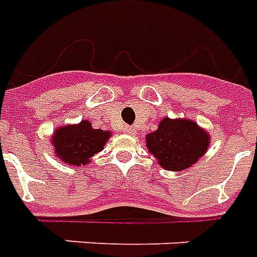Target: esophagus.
I'll use <instances>...</instances> for the list:
<instances>
[{"label":"esophagus","instance_id":"1","mask_svg":"<svg viewBox=\"0 0 257 257\" xmlns=\"http://www.w3.org/2000/svg\"><path fill=\"white\" fill-rule=\"evenodd\" d=\"M124 132L127 133V134L133 136V134H136V128H134V127H132V125H127V127H124Z\"/></svg>","mask_w":257,"mask_h":257}]
</instances>
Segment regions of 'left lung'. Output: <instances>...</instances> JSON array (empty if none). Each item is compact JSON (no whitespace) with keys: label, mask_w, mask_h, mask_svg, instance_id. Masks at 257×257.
<instances>
[{"label":"left lung","mask_w":257,"mask_h":257,"mask_svg":"<svg viewBox=\"0 0 257 257\" xmlns=\"http://www.w3.org/2000/svg\"><path fill=\"white\" fill-rule=\"evenodd\" d=\"M147 149L165 170L181 172L206 154L210 134L190 119L163 117L158 128L145 136Z\"/></svg>","instance_id":"1"}]
</instances>
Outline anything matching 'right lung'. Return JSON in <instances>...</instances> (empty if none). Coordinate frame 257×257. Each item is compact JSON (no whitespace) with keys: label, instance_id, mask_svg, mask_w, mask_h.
<instances>
[{"label":"right lung","instance_id":"1","mask_svg":"<svg viewBox=\"0 0 257 257\" xmlns=\"http://www.w3.org/2000/svg\"><path fill=\"white\" fill-rule=\"evenodd\" d=\"M112 133L94 128L88 120H81L77 124H65L54 130L51 144L54 154L69 166H85L91 158L101 152L108 143Z\"/></svg>","mask_w":257,"mask_h":257}]
</instances>
